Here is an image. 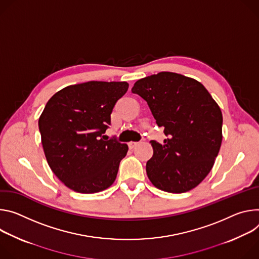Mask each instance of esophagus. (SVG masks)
Instances as JSON below:
<instances>
[{
	"label": "esophagus",
	"mask_w": 259,
	"mask_h": 259,
	"mask_svg": "<svg viewBox=\"0 0 259 259\" xmlns=\"http://www.w3.org/2000/svg\"><path fill=\"white\" fill-rule=\"evenodd\" d=\"M137 144H138L137 142H130L127 145H128V148H130V149H134V148L137 146Z\"/></svg>",
	"instance_id": "1"
}]
</instances>
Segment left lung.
Segmentation results:
<instances>
[{
    "label": "left lung",
    "instance_id": "8db88e82",
    "mask_svg": "<svg viewBox=\"0 0 259 259\" xmlns=\"http://www.w3.org/2000/svg\"><path fill=\"white\" fill-rule=\"evenodd\" d=\"M132 93L144 99L162 126L163 144L151 141L146 163L151 183L166 192L182 193L202 182L213 167L222 142V113L205 86L171 72L138 80Z\"/></svg>",
    "mask_w": 259,
    "mask_h": 259
}]
</instances>
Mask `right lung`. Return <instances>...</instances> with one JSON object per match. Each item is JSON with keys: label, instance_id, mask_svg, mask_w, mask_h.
<instances>
[{"label": "right lung", "instance_id": "obj_1", "mask_svg": "<svg viewBox=\"0 0 259 259\" xmlns=\"http://www.w3.org/2000/svg\"><path fill=\"white\" fill-rule=\"evenodd\" d=\"M126 82L90 81L70 85L47 102L39 118L47 162L67 187L95 193L110 187L128 147L104 136Z\"/></svg>", "mask_w": 259, "mask_h": 259}]
</instances>
